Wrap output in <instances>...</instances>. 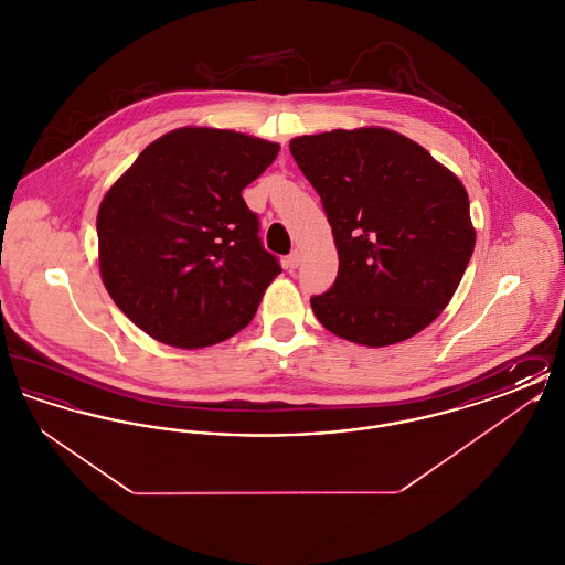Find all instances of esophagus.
Returning <instances> with one entry per match:
<instances>
[{
  "mask_svg": "<svg viewBox=\"0 0 565 565\" xmlns=\"http://www.w3.org/2000/svg\"><path fill=\"white\" fill-rule=\"evenodd\" d=\"M300 258H302V252L296 247V249L290 252V256L286 258V267H288V269H296V267L300 265Z\"/></svg>",
  "mask_w": 565,
  "mask_h": 565,
  "instance_id": "34e87169",
  "label": "esophagus"
}]
</instances>
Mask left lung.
Returning <instances> with one entry per match:
<instances>
[{"label":"left lung","instance_id":"left-lung-1","mask_svg":"<svg viewBox=\"0 0 565 565\" xmlns=\"http://www.w3.org/2000/svg\"><path fill=\"white\" fill-rule=\"evenodd\" d=\"M290 152L322 196L339 254L334 286L311 298L323 328L387 348L430 326L456 295L477 242L456 173L383 127L300 135Z\"/></svg>","mask_w":565,"mask_h":565}]
</instances>
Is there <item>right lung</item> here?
<instances>
[{"instance_id": "add662e5", "label": "right lung", "mask_w": 565, "mask_h": 565, "mask_svg": "<svg viewBox=\"0 0 565 565\" xmlns=\"http://www.w3.org/2000/svg\"><path fill=\"white\" fill-rule=\"evenodd\" d=\"M279 143L214 127L154 139L97 212L99 273L118 309L180 350L222 343L252 322L281 273L243 201Z\"/></svg>"}]
</instances>
